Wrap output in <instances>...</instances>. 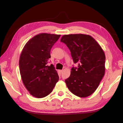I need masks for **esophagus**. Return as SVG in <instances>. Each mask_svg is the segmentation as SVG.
Segmentation results:
<instances>
[{"instance_id":"1","label":"esophagus","mask_w":123,"mask_h":123,"mask_svg":"<svg viewBox=\"0 0 123 123\" xmlns=\"http://www.w3.org/2000/svg\"><path fill=\"white\" fill-rule=\"evenodd\" d=\"M59 72H60L61 73H62L63 72V70H59Z\"/></svg>"}]
</instances>
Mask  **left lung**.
<instances>
[{"mask_svg":"<svg viewBox=\"0 0 123 123\" xmlns=\"http://www.w3.org/2000/svg\"><path fill=\"white\" fill-rule=\"evenodd\" d=\"M61 42L65 43L77 68L72 67L67 86L73 94L86 98L93 93L105 73V55L98 42L89 35H64Z\"/></svg>","mask_w":123,"mask_h":123,"instance_id":"8db88e82","label":"left lung"}]
</instances>
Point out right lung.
Masks as SVG:
<instances>
[{
	"mask_svg": "<svg viewBox=\"0 0 123 123\" xmlns=\"http://www.w3.org/2000/svg\"><path fill=\"white\" fill-rule=\"evenodd\" d=\"M61 35L41 33L30 39L21 52L19 62L20 73L31 95L43 98L53 91L59 80L52 64L48 66L50 51Z\"/></svg>",
	"mask_w": 123,
	"mask_h": 123,
	"instance_id": "right-lung-1",
	"label": "right lung"
}]
</instances>
